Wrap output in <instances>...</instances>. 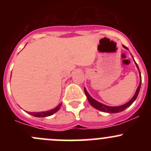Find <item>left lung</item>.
<instances>
[{
  "mask_svg": "<svg viewBox=\"0 0 151 151\" xmlns=\"http://www.w3.org/2000/svg\"><path fill=\"white\" fill-rule=\"evenodd\" d=\"M123 47H124L125 49H126V50H128L127 47H126V46H124V45H123ZM136 65H137V67L138 68V69H139V67H138L137 63H136ZM139 74H140V71H139ZM141 81H142V79H141V75H140V83H139V86H138L137 89L134 96L132 97V99H131L129 101H128L126 104L121 105V106H106V105L101 104V103L99 102V101H97L96 100H95L94 99H93L92 97L89 95V93L87 92V91L85 88H84V91L85 93V95H86L87 98H88V101H89L90 104L92 105L94 108H96V109H99V110H100V111H102V112H109V113H117V112H122V111L125 110V109H126V108L129 107V106H131V105L132 104V103L135 101V99H136L137 97L138 94H139V89H140V87H141Z\"/></svg>",
  "mask_w": 151,
  "mask_h": 151,
  "instance_id": "8db88e82",
  "label": "left lung"
}]
</instances>
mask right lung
<instances>
[{
    "label": "right lung",
    "mask_w": 151,
    "mask_h": 151,
    "mask_svg": "<svg viewBox=\"0 0 151 151\" xmlns=\"http://www.w3.org/2000/svg\"><path fill=\"white\" fill-rule=\"evenodd\" d=\"M60 106H61V104H58L55 108L51 109V110L46 111V112H30V114L33 116L35 117H39V118H44V117H47L50 116L52 114H54L55 112H57L59 109L60 108Z\"/></svg>",
    "instance_id": "obj_1"
}]
</instances>
